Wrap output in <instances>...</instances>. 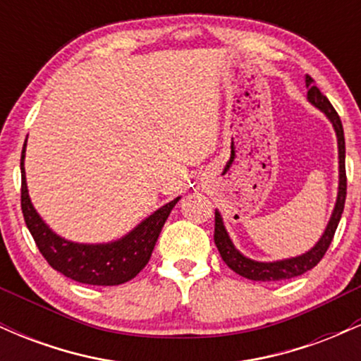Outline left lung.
I'll return each instance as SVG.
<instances>
[{"mask_svg":"<svg viewBox=\"0 0 361 361\" xmlns=\"http://www.w3.org/2000/svg\"><path fill=\"white\" fill-rule=\"evenodd\" d=\"M314 80L310 76L305 78L307 82V98L314 106H317L319 110L324 111L327 118L333 122L334 130L338 135V147H339V192H338V200L336 207H334L333 217H331L329 224L326 227V233L322 234V238L319 239V243L312 250L305 252V255L297 256V258H290L283 261H275V263H258V261L247 259L246 256H243L231 243L229 235H227L226 229H224V224L221 219V214L215 210V229H214V241L217 246L219 252H221L224 263L231 268V270L238 273V275L244 276V279H250L255 281H279V280H288L293 276L304 275L305 271L312 270L314 267L322 259V256L326 255L327 247H329L331 241H333L334 233L338 229L339 219H341L343 209H345V200H346V166H345V132H343V123L339 118L338 111L334 110V106L331 105V102L327 100L324 94L319 91V88L312 82Z\"/></svg>","mask_w":361,"mask_h":361,"instance_id":"obj_1","label":"left lung"}]
</instances>
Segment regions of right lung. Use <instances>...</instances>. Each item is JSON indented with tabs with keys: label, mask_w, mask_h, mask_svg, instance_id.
I'll use <instances>...</instances> for the list:
<instances>
[{
	"label": "right lung",
	"mask_w": 361,
	"mask_h": 361,
	"mask_svg": "<svg viewBox=\"0 0 361 361\" xmlns=\"http://www.w3.org/2000/svg\"><path fill=\"white\" fill-rule=\"evenodd\" d=\"M25 144L22 151V212L32 238L49 264L64 276L88 285H120L134 279L151 259L161 229L180 197L140 222L130 234L110 244H76L59 238L32 207L25 183Z\"/></svg>",
	"instance_id": "right-lung-1"
}]
</instances>
